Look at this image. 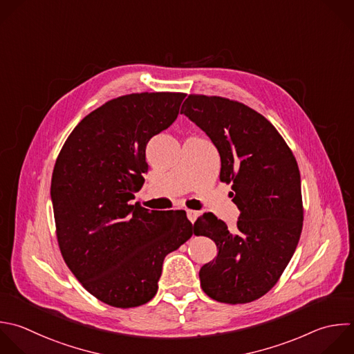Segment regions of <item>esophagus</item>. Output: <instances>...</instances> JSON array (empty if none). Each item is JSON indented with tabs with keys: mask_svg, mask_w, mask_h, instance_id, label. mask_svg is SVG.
<instances>
[{
	"mask_svg": "<svg viewBox=\"0 0 354 354\" xmlns=\"http://www.w3.org/2000/svg\"><path fill=\"white\" fill-rule=\"evenodd\" d=\"M198 216H199V212H196V210H187V217H188V220L191 223H195Z\"/></svg>",
	"mask_w": 354,
	"mask_h": 354,
	"instance_id": "esophagus-1",
	"label": "esophagus"
}]
</instances>
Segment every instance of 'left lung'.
<instances>
[{
  "instance_id": "left-lung-1",
  "label": "left lung",
  "mask_w": 354,
  "mask_h": 354,
  "mask_svg": "<svg viewBox=\"0 0 354 354\" xmlns=\"http://www.w3.org/2000/svg\"><path fill=\"white\" fill-rule=\"evenodd\" d=\"M181 113L216 145L220 181L232 184L241 214L235 230L213 213L194 224L218 248L201 271L203 292L221 303L253 301L279 279L297 246L303 202L297 162L277 129L252 108L223 97L191 94Z\"/></svg>"
}]
</instances>
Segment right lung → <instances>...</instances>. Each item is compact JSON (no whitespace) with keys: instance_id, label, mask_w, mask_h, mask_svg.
Segmentation results:
<instances>
[{"instance_id":"add662e5","label":"right lung","mask_w":354,"mask_h":354,"mask_svg":"<svg viewBox=\"0 0 354 354\" xmlns=\"http://www.w3.org/2000/svg\"><path fill=\"white\" fill-rule=\"evenodd\" d=\"M184 93H140L105 102L71 133L51 180L58 245L80 283L129 308L158 292L162 264L194 234L184 210L131 205L148 171V141L180 112Z\"/></svg>"}]
</instances>
